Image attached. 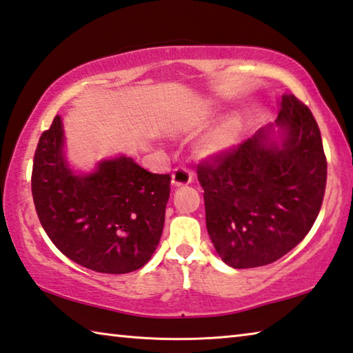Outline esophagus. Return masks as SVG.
Returning <instances> with one entry per match:
<instances>
[{"mask_svg": "<svg viewBox=\"0 0 353 353\" xmlns=\"http://www.w3.org/2000/svg\"><path fill=\"white\" fill-rule=\"evenodd\" d=\"M193 181V171H191L188 166H177L172 172V185L174 187H182V185H188Z\"/></svg>", "mask_w": 353, "mask_h": 353, "instance_id": "1", "label": "esophagus"}]
</instances>
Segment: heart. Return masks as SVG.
Segmentation results:
<instances>
[{
	"label": "heart",
	"instance_id": "heart-1",
	"mask_svg": "<svg viewBox=\"0 0 353 353\" xmlns=\"http://www.w3.org/2000/svg\"><path fill=\"white\" fill-rule=\"evenodd\" d=\"M238 128H240V123H238L236 117L227 118L225 121L221 123L218 128H214L212 132L202 140V151L205 154H218L225 151L227 148H230L235 143Z\"/></svg>",
	"mask_w": 353,
	"mask_h": 353
}]
</instances>
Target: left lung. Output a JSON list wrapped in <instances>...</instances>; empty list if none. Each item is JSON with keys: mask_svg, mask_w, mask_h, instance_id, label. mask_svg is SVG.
<instances>
[{"mask_svg": "<svg viewBox=\"0 0 353 353\" xmlns=\"http://www.w3.org/2000/svg\"><path fill=\"white\" fill-rule=\"evenodd\" d=\"M276 124L283 130L282 146L271 141V124L198 165L208 235L236 270L288 254L312 229L324 201L327 159L313 113L283 94Z\"/></svg>", "mask_w": 353, "mask_h": 353, "instance_id": "obj_1", "label": "left lung"}]
</instances>
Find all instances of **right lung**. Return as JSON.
<instances>
[{
  "instance_id": "right-lung-1",
  "label": "right lung",
  "mask_w": 353,
  "mask_h": 353,
  "mask_svg": "<svg viewBox=\"0 0 353 353\" xmlns=\"http://www.w3.org/2000/svg\"><path fill=\"white\" fill-rule=\"evenodd\" d=\"M170 183V174H152L124 155L76 176L63 157L59 115L34 154L31 188L41 227L63 255L97 272L146 265L162 236Z\"/></svg>"
}]
</instances>
